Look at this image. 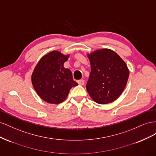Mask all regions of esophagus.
I'll return each instance as SVG.
<instances>
[{
  "label": "esophagus",
  "mask_w": 156,
  "mask_h": 156,
  "mask_svg": "<svg viewBox=\"0 0 156 156\" xmlns=\"http://www.w3.org/2000/svg\"><path fill=\"white\" fill-rule=\"evenodd\" d=\"M77 83L79 84V85H84V81L83 79H80L77 81Z\"/></svg>",
  "instance_id": "esophagus-1"
}]
</instances>
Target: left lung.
<instances>
[{
	"instance_id": "8db88e82",
	"label": "left lung",
	"mask_w": 156,
	"mask_h": 156,
	"mask_svg": "<svg viewBox=\"0 0 156 156\" xmlns=\"http://www.w3.org/2000/svg\"><path fill=\"white\" fill-rule=\"evenodd\" d=\"M88 57L91 72L86 88L90 96L99 104L114 101L123 92L129 77L126 64L108 49L96 50Z\"/></svg>"
}]
</instances>
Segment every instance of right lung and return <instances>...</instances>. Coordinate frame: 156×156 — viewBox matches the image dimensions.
<instances>
[{
	"mask_svg": "<svg viewBox=\"0 0 156 156\" xmlns=\"http://www.w3.org/2000/svg\"><path fill=\"white\" fill-rule=\"evenodd\" d=\"M69 58L54 51L42 57L32 74V83L38 96L45 101L58 104L67 98L70 89L78 85L72 72L64 67Z\"/></svg>",
	"mask_w": 156,
	"mask_h": 156,
	"instance_id": "obj_1",
	"label": "right lung"
}]
</instances>
